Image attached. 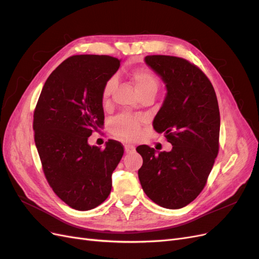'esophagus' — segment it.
<instances>
[{
	"label": "esophagus",
	"instance_id": "esophagus-1",
	"mask_svg": "<svg viewBox=\"0 0 259 259\" xmlns=\"http://www.w3.org/2000/svg\"><path fill=\"white\" fill-rule=\"evenodd\" d=\"M124 149H125V152H126V153L135 152V146H133V145H125Z\"/></svg>",
	"mask_w": 259,
	"mask_h": 259
}]
</instances>
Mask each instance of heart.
<instances>
[{"mask_svg":"<svg viewBox=\"0 0 259 259\" xmlns=\"http://www.w3.org/2000/svg\"><path fill=\"white\" fill-rule=\"evenodd\" d=\"M131 79L134 82L136 90L139 95L145 93H153L155 94L159 89V79L151 70L147 68H135L133 69L131 73ZM115 85L114 77L108 79L103 88L101 97L104 101H107L110 97L113 88ZM142 125V119L130 115H120L112 122L111 128L113 134L124 139H134L138 136Z\"/></svg>","mask_w":259,"mask_h":259,"instance_id":"obj_1","label":"heart"}]
</instances>
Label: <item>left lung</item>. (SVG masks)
Wrapping results in <instances>:
<instances>
[{
	"instance_id": "left-lung-1",
	"label": "left lung",
	"mask_w": 259,
	"mask_h": 259,
	"mask_svg": "<svg viewBox=\"0 0 259 259\" xmlns=\"http://www.w3.org/2000/svg\"><path fill=\"white\" fill-rule=\"evenodd\" d=\"M145 60L166 84V97L153 128L163 133L173 149L156 154L153 148L138 146L143 156L139 182L158 205L182 208L204 189L219 151L216 93L205 73L187 59L150 55Z\"/></svg>"
}]
</instances>
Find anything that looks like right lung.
I'll use <instances>...</instances> for the list:
<instances>
[{"mask_svg":"<svg viewBox=\"0 0 259 259\" xmlns=\"http://www.w3.org/2000/svg\"><path fill=\"white\" fill-rule=\"evenodd\" d=\"M120 67L107 55H74L46 80L33 113L34 142L46 180L66 204L89 210L110 194L123 145L109 139L105 149L89 137L105 121L103 88Z\"/></svg>","mask_w":259,"mask_h":259,"instance_id":"add662e5","label":"right lung"}]
</instances>
